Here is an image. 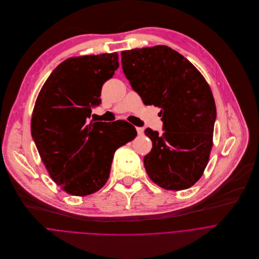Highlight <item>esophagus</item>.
I'll return each instance as SVG.
<instances>
[{"label":"esophagus","instance_id":"1","mask_svg":"<svg viewBox=\"0 0 259 259\" xmlns=\"http://www.w3.org/2000/svg\"><path fill=\"white\" fill-rule=\"evenodd\" d=\"M137 133L139 136H142L144 134V128L143 127H137Z\"/></svg>","mask_w":259,"mask_h":259}]
</instances>
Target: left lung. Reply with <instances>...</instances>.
Segmentation results:
<instances>
[{"label":"left lung","mask_w":259,"mask_h":259,"mask_svg":"<svg viewBox=\"0 0 259 259\" xmlns=\"http://www.w3.org/2000/svg\"><path fill=\"white\" fill-rule=\"evenodd\" d=\"M125 77L144 104L161 108L162 134L146 128L152 149L144 157L149 178L180 191L202 176L212 148L215 102L199 70L167 46L121 52Z\"/></svg>","instance_id":"8db88e82"}]
</instances>
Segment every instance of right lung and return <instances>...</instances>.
<instances>
[{
    "label": "right lung",
    "instance_id": "obj_1",
    "mask_svg": "<svg viewBox=\"0 0 259 259\" xmlns=\"http://www.w3.org/2000/svg\"><path fill=\"white\" fill-rule=\"evenodd\" d=\"M117 53L69 58L44 83L33 108L31 136L58 186L73 196L100 190L109 178L116 149L134 140L126 121H88L101 104V90L118 68Z\"/></svg>",
    "mask_w": 259,
    "mask_h": 259
}]
</instances>
